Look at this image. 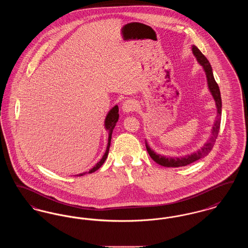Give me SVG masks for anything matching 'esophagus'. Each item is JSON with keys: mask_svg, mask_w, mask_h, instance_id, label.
<instances>
[{"mask_svg": "<svg viewBox=\"0 0 248 248\" xmlns=\"http://www.w3.org/2000/svg\"><path fill=\"white\" fill-rule=\"evenodd\" d=\"M136 108H137L136 102H135L134 100H132V99H127V100H125V101L123 103L122 109H123V111H124V113H129V112L134 111V110L136 109Z\"/></svg>", "mask_w": 248, "mask_h": 248, "instance_id": "34e87169", "label": "esophagus"}]
</instances>
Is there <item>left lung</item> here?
Masks as SVG:
<instances>
[{
    "label": "left lung",
    "mask_w": 248,
    "mask_h": 248,
    "mask_svg": "<svg viewBox=\"0 0 248 248\" xmlns=\"http://www.w3.org/2000/svg\"><path fill=\"white\" fill-rule=\"evenodd\" d=\"M191 51H192L193 56L195 57V59L197 60V62L202 66V70L205 73L207 87H208V90H209L210 94L212 95L213 98L216 102L217 114L216 119H215L209 139L206 140V142H204V144L201 147L200 149L196 150L195 152H193L191 154H186V155H183V156H178V157H170V156L161 155V154H156L154 150H152V148L150 147V145L148 144L147 140H145L148 154H150L152 159L158 165L165 166V167L185 166V165H188L191 164V163H193V162H196L197 160L206 156L212 150L213 146L216 142V140H217V135H218V131H219L220 121H221V108H222L219 87H218L217 83H216V81H215L212 67H211L209 61L202 54L200 50L193 45L191 46Z\"/></svg>",
    "instance_id": "1"
}]
</instances>
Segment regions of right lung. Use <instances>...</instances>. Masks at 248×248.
Wrapping results in <instances>:
<instances>
[{"instance_id":"1","label":"right lung","mask_w":248,"mask_h":248,"mask_svg":"<svg viewBox=\"0 0 248 248\" xmlns=\"http://www.w3.org/2000/svg\"><path fill=\"white\" fill-rule=\"evenodd\" d=\"M119 108L118 105H115L114 107H112L108 112L107 113L106 117H105V121H104V128L106 131H108V144H107L106 151H105V154H103L102 158L100 159V161L98 163H96V165H94L93 168H91L88 172H83L81 174H78L76 176H83L85 174H90V173H93L94 171H96L101 165L104 164V162L106 161L107 157H108V151H109V147H110V140H111V135H112V132L113 129L118 122L119 119Z\"/></svg>"}]
</instances>
